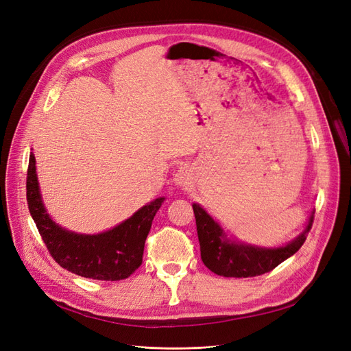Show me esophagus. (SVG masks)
<instances>
[{
  "mask_svg": "<svg viewBox=\"0 0 351 351\" xmlns=\"http://www.w3.org/2000/svg\"><path fill=\"white\" fill-rule=\"evenodd\" d=\"M193 169L189 165H183L177 169V173L174 176V183L180 187H187L193 183Z\"/></svg>",
  "mask_w": 351,
  "mask_h": 351,
  "instance_id": "esophagus-1",
  "label": "esophagus"
}]
</instances>
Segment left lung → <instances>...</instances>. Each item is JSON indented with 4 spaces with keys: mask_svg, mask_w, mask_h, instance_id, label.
<instances>
[{
    "mask_svg": "<svg viewBox=\"0 0 351 351\" xmlns=\"http://www.w3.org/2000/svg\"><path fill=\"white\" fill-rule=\"evenodd\" d=\"M192 206L201 245V258L208 269L224 278H254L271 271L301 248L313 224L311 213L306 230L298 238L280 248H260L227 239L220 224L214 221L201 205L193 204Z\"/></svg>",
    "mask_w": 351,
    "mask_h": 351,
    "instance_id": "8db88e82",
    "label": "left lung"
}]
</instances>
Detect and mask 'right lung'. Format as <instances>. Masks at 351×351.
<instances>
[{"label": "right lung", "instance_id": "right-lung-1", "mask_svg": "<svg viewBox=\"0 0 351 351\" xmlns=\"http://www.w3.org/2000/svg\"><path fill=\"white\" fill-rule=\"evenodd\" d=\"M35 169V156L31 154L26 178L27 208L56 263L88 279L113 282L131 276L143 261L145 242L164 197L141 206L130 219L108 232L81 234L63 229L47 214Z\"/></svg>", "mask_w": 351, "mask_h": 351}]
</instances>
